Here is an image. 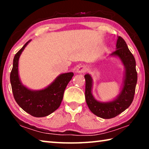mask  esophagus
<instances>
[{
    "label": "esophagus",
    "mask_w": 149,
    "mask_h": 149,
    "mask_svg": "<svg viewBox=\"0 0 149 149\" xmlns=\"http://www.w3.org/2000/svg\"><path fill=\"white\" fill-rule=\"evenodd\" d=\"M86 72V68L84 65H79L76 70V72L78 74H82V73H85Z\"/></svg>",
    "instance_id": "34e87169"
}]
</instances>
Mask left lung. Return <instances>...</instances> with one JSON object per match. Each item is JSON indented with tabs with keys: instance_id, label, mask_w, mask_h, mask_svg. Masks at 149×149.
<instances>
[{
	"instance_id": "1",
	"label": "left lung",
	"mask_w": 149,
	"mask_h": 149,
	"mask_svg": "<svg viewBox=\"0 0 149 149\" xmlns=\"http://www.w3.org/2000/svg\"><path fill=\"white\" fill-rule=\"evenodd\" d=\"M111 56L119 57L125 67L123 88L116 99L107 102H101L96 100L92 95V77L88 74L85 75L87 104L93 114L103 119L117 116L130 107L134 98L137 81L135 58L128 49L124 39L120 36L118 37L116 50L113 52Z\"/></svg>"
}]
</instances>
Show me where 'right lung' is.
<instances>
[{
  "label": "right lung",
  "instance_id": "1",
  "mask_svg": "<svg viewBox=\"0 0 149 149\" xmlns=\"http://www.w3.org/2000/svg\"><path fill=\"white\" fill-rule=\"evenodd\" d=\"M30 41H27L14 56L10 73L12 93L17 104L27 113L34 117H45L54 112L60 107L65 87L72 79L74 73L60 74L44 89L33 91L27 89L19 79L18 61L22 51Z\"/></svg>",
  "mask_w": 149,
  "mask_h": 149
}]
</instances>
